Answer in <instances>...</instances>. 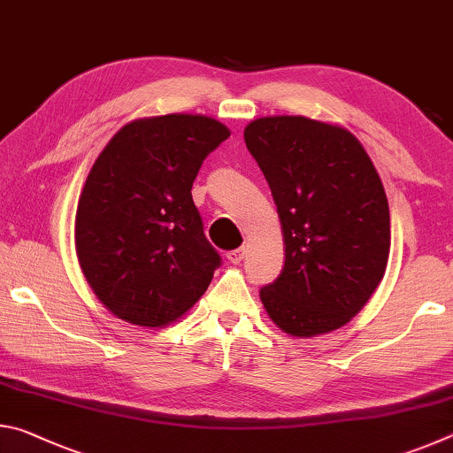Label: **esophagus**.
Returning a JSON list of instances; mask_svg holds the SVG:
<instances>
[{
  "label": "esophagus",
  "instance_id": "esophagus-1",
  "mask_svg": "<svg viewBox=\"0 0 453 453\" xmlns=\"http://www.w3.org/2000/svg\"><path fill=\"white\" fill-rule=\"evenodd\" d=\"M243 256H245V248H237V250H232V251H227V254H226L227 262L229 264H235V265L242 262Z\"/></svg>",
  "mask_w": 453,
  "mask_h": 453
}]
</instances>
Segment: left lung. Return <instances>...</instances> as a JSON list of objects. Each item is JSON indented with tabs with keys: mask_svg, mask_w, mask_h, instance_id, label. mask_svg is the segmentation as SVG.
<instances>
[{
	"mask_svg": "<svg viewBox=\"0 0 453 453\" xmlns=\"http://www.w3.org/2000/svg\"><path fill=\"white\" fill-rule=\"evenodd\" d=\"M243 140L270 183L283 251L259 289L281 332L316 337L346 326L386 273L389 208L378 170L349 129L303 116L250 121Z\"/></svg>",
	"mask_w": 453,
	"mask_h": 453,
	"instance_id": "left-lung-1",
	"label": "left lung"
}]
</instances>
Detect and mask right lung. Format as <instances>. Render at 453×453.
I'll return each mask as SVG.
<instances>
[{
    "label": "right lung",
    "mask_w": 453,
    "mask_h": 453,
    "mask_svg": "<svg viewBox=\"0 0 453 453\" xmlns=\"http://www.w3.org/2000/svg\"><path fill=\"white\" fill-rule=\"evenodd\" d=\"M229 129L199 113L140 118L91 165L75 211V254L113 316L165 327L194 308L221 264L191 186Z\"/></svg>",
    "instance_id": "obj_1"
}]
</instances>
